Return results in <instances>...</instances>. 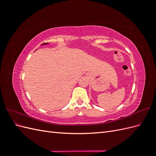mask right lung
Wrapping results in <instances>:
<instances>
[{"label":"right lung","instance_id":"add662e5","mask_svg":"<svg viewBox=\"0 0 156 156\" xmlns=\"http://www.w3.org/2000/svg\"><path fill=\"white\" fill-rule=\"evenodd\" d=\"M45 44H48V43H45V44H43L42 45H45Z\"/></svg>","mask_w":156,"mask_h":156}]
</instances>
